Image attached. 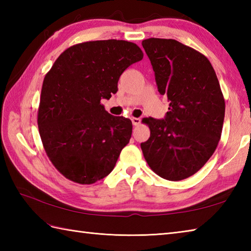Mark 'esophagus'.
I'll use <instances>...</instances> for the list:
<instances>
[{"label":"esophagus","instance_id":"esophagus-1","mask_svg":"<svg viewBox=\"0 0 251 251\" xmlns=\"http://www.w3.org/2000/svg\"><path fill=\"white\" fill-rule=\"evenodd\" d=\"M131 122L135 126H138L141 123V120L139 119V117H131Z\"/></svg>","mask_w":251,"mask_h":251}]
</instances>
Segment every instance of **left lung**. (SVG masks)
Returning <instances> with one entry per match:
<instances>
[{"label":"left lung","instance_id":"obj_1","mask_svg":"<svg viewBox=\"0 0 251 251\" xmlns=\"http://www.w3.org/2000/svg\"><path fill=\"white\" fill-rule=\"evenodd\" d=\"M161 95L169 108L164 120L147 117L150 138L141 143L149 166L166 180L179 181L204 166L219 143L226 102L210 61L172 39L143 40Z\"/></svg>","mask_w":251,"mask_h":251}]
</instances>
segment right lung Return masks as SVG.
Returning <instances> with one entry per match:
<instances>
[{
  "instance_id": "right-lung-1",
  "label": "right lung",
  "mask_w": 251,
  "mask_h": 251,
  "mask_svg": "<svg viewBox=\"0 0 251 251\" xmlns=\"http://www.w3.org/2000/svg\"><path fill=\"white\" fill-rule=\"evenodd\" d=\"M143 52L120 40L84 42L57 58L42 86L37 125L45 152L61 175L92 184L113 170L129 142L132 123L105 111L127 68Z\"/></svg>"
}]
</instances>
